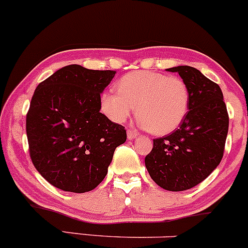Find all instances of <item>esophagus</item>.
Segmentation results:
<instances>
[{
    "mask_svg": "<svg viewBox=\"0 0 248 248\" xmlns=\"http://www.w3.org/2000/svg\"><path fill=\"white\" fill-rule=\"evenodd\" d=\"M137 136H138L137 132L132 131V130H127V139H130V140H131V139H135Z\"/></svg>",
    "mask_w": 248,
    "mask_h": 248,
    "instance_id": "34e87169",
    "label": "esophagus"
}]
</instances>
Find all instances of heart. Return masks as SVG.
I'll return each mask as SVG.
<instances>
[{
	"label": "heart",
	"mask_w": 248,
	"mask_h": 248,
	"mask_svg": "<svg viewBox=\"0 0 248 248\" xmlns=\"http://www.w3.org/2000/svg\"><path fill=\"white\" fill-rule=\"evenodd\" d=\"M117 92L103 93L102 112L113 123L122 124L136 107L138 124L155 135L174 131L190 108V90L179 77L152 71H135L117 82Z\"/></svg>",
	"instance_id": "heart-1"
}]
</instances>
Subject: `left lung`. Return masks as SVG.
Returning <instances> with one entry per match:
<instances>
[{
	"label": "left lung",
	"mask_w": 248,
	"mask_h": 248,
	"mask_svg": "<svg viewBox=\"0 0 248 248\" xmlns=\"http://www.w3.org/2000/svg\"><path fill=\"white\" fill-rule=\"evenodd\" d=\"M177 72L190 90V108L176 131L154 139L145 157L152 180L168 191H185L206 179L220 164L229 132V115L221 89L198 69L179 65Z\"/></svg>",
	"instance_id": "8db88e82"
}]
</instances>
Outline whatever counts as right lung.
<instances>
[{"instance_id": "obj_1", "label": "right lung", "mask_w": 248, "mask_h": 248, "mask_svg": "<svg viewBox=\"0 0 248 248\" xmlns=\"http://www.w3.org/2000/svg\"><path fill=\"white\" fill-rule=\"evenodd\" d=\"M115 75L70 64L36 88L27 115L29 152L55 187L93 190L107 176L116 147L126 140L124 126L99 111L101 93Z\"/></svg>"}]
</instances>
